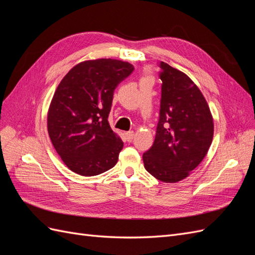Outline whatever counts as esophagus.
<instances>
[{
    "label": "esophagus",
    "instance_id": "34e87169",
    "mask_svg": "<svg viewBox=\"0 0 255 255\" xmlns=\"http://www.w3.org/2000/svg\"><path fill=\"white\" fill-rule=\"evenodd\" d=\"M126 138H127V140L128 141H130L134 138V132L133 130H129V132H127L126 133Z\"/></svg>",
    "mask_w": 255,
    "mask_h": 255
}]
</instances>
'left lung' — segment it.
Instances as JSON below:
<instances>
[{"label": "left lung", "mask_w": 255, "mask_h": 255, "mask_svg": "<svg viewBox=\"0 0 255 255\" xmlns=\"http://www.w3.org/2000/svg\"><path fill=\"white\" fill-rule=\"evenodd\" d=\"M161 98L153 145L143 153L145 170L165 183L179 182L210 149L214 121L202 92L182 71L160 61Z\"/></svg>", "instance_id": "obj_1"}]
</instances>
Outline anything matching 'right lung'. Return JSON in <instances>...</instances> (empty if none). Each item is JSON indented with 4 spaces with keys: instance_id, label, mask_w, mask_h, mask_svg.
Wrapping results in <instances>:
<instances>
[{
    "instance_id": "add662e5",
    "label": "right lung",
    "mask_w": 255,
    "mask_h": 255,
    "mask_svg": "<svg viewBox=\"0 0 255 255\" xmlns=\"http://www.w3.org/2000/svg\"><path fill=\"white\" fill-rule=\"evenodd\" d=\"M133 71L127 61L86 60L59 83L48 113V132L73 172L98 175L117 164L123 142L111 128L109 115L114 90Z\"/></svg>"
}]
</instances>
